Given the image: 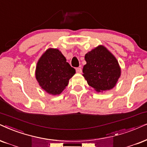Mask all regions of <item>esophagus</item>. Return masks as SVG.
Listing matches in <instances>:
<instances>
[{
    "label": "esophagus",
    "instance_id": "obj_1",
    "mask_svg": "<svg viewBox=\"0 0 147 147\" xmlns=\"http://www.w3.org/2000/svg\"><path fill=\"white\" fill-rule=\"evenodd\" d=\"M81 72H82V69H81V68H76V72H77V73H81Z\"/></svg>",
    "mask_w": 147,
    "mask_h": 147
}]
</instances>
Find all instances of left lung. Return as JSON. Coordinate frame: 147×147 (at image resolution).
I'll use <instances>...</instances> for the list:
<instances>
[{
  "mask_svg": "<svg viewBox=\"0 0 147 147\" xmlns=\"http://www.w3.org/2000/svg\"><path fill=\"white\" fill-rule=\"evenodd\" d=\"M87 64L83 76L96 92L113 89L121 76V68L116 57L103 45H99L85 55Z\"/></svg>",
  "mask_w": 147,
  "mask_h": 147,
  "instance_id": "left-lung-1",
  "label": "left lung"
}]
</instances>
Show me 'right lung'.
Returning <instances> with one entry per match:
<instances>
[{
    "label": "right lung",
    "mask_w": 147,
    "mask_h": 147,
    "mask_svg": "<svg viewBox=\"0 0 147 147\" xmlns=\"http://www.w3.org/2000/svg\"><path fill=\"white\" fill-rule=\"evenodd\" d=\"M75 69L57 49L49 48L37 62L35 76L42 90L51 95H59L66 88Z\"/></svg>",
    "instance_id": "obj_1"
}]
</instances>
